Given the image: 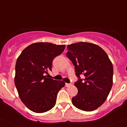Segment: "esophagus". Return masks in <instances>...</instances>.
<instances>
[{
	"mask_svg": "<svg viewBox=\"0 0 127 127\" xmlns=\"http://www.w3.org/2000/svg\"><path fill=\"white\" fill-rule=\"evenodd\" d=\"M71 85V84H68V83L65 84V86H66V87H70Z\"/></svg>",
	"mask_w": 127,
	"mask_h": 127,
	"instance_id": "34e87169",
	"label": "esophagus"
}]
</instances>
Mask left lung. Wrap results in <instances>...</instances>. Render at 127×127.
<instances>
[{
    "label": "left lung",
    "instance_id": "1",
    "mask_svg": "<svg viewBox=\"0 0 127 127\" xmlns=\"http://www.w3.org/2000/svg\"><path fill=\"white\" fill-rule=\"evenodd\" d=\"M66 56L75 66L79 80L73 105L84 111L96 109L106 100L112 88L113 66L106 52L98 45L79 42L68 45ZM80 74H84V79Z\"/></svg>",
    "mask_w": 127,
    "mask_h": 127
}]
</instances>
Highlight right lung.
Wrapping results in <instances>:
<instances>
[{
  "label": "right lung",
  "instance_id": "add662e5",
  "mask_svg": "<svg viewBox=\"0 0 127 127\" xmlns=\"http://www.w3.org/2000/svg\"><path fill=\"white\" fill-rule=\"evenodd\" d=\"M64 48V45L34 43L26 47L18 57L15 84L22 102L31 111L42 113L56 105L57 93L65 83L45 75L52 70L53 59Z\"/></svg>",
  "mask_w": 127,
  "mask_h": 127
}]
</instances>
